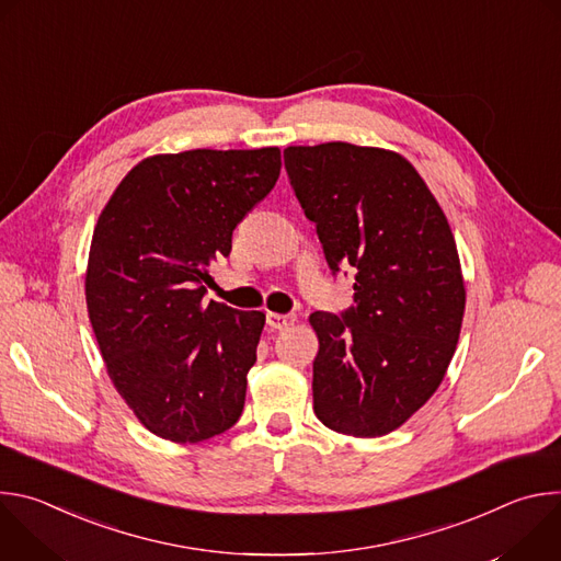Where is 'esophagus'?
Returning <instances> with one entry per match:
<instances>
[{
  "instance_id": "obj_1",
  "label": "esophagus",
  "mask_w": 561,
  "mask_h": 561,
  "mask_svg": "<svg viewBox=\"0 0 561 561\" xmlns=\"http://www.w3.org/2000/svg\"><path fill=\"white\" fill-rule=\"evenodd\" d=\"M266 324L273 331H286L295 324V314H282V312H266Z\"/></svg>"
}]
</instances>
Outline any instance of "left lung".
<instances>
[{
  "instance_id": "left-lung-1",
  "label": "left lung",
  "mask_w": 561,
  "mask_h": 561,
  "mask_svg": "<svg viewBox=\"0 0 561 561\" xmlns=\"http://www.w3.org/2000/svg\"><path fill=\"white\" fill-rule=\"evenodd\" d=\"M290 186L353 306L314 310L312 409L331 431L381 437L417 413L455 355L466 288L437 199L399 152L329 141L288 146Z\"/></svg>"
}]
</instances>
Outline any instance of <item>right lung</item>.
<instances>
[{"label":"right lung","mask_w":561,"mask_h":561,"mask_svg":"<svg viewBox=\"0 0 561 561\" xmlns=\"http://www.w3.org/2000/svg\"><path fill=\"white\" fill-rule=\"evenodd\" d=\"M277 146L152 154L119 182L89 253L87 306L108 377L157 437L197 444L244 411L260 310L206 301L208 266L275 186Z\"/></svg>","instance_id":"obj_1"}]
</instances>
